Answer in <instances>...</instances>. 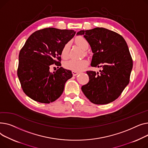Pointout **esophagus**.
Wrapping results in <instances>:
<instances>
[{
	"label": "esophagus",
	"mask_w": 148,
	"mask_h": 148,
	"mask_svg": "<svg viewBox=\"0 0 148 148\" xmlns=\"http://www.w3.org/2000/svg\"><path fill=\"white\" fill-rule=\"evenodd\" d=\"M79 73H80V72H76V71H72V74L73 76H76Z\"/></svg>",
	"instance_id": "34e87169"
}]
</instances>
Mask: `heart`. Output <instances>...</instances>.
<instances>
[{
	"instance_id": "obj_1",
	"label": "heart",
	"mask_w": 148,
	"mask_h": 148,
	"mask_svg": "<svg viewBox=\"0 0 148 148\" xmlns=\"http://www.w3.org/2000/svg\"><path fill=\"white\" fill-rule=\"evenodd\" d=\"M75 43L77 46H79L82 49L85 50L88 48V42L82 36L77 37L75 39ZM69 48H70V43H66L63 47L61 51V56L64 59H67L69 57ZM88 64V61L86 60H71L66 62L64 66L65 68L74 71H79L82 70Z\"/></svg>"
}]
</instances>
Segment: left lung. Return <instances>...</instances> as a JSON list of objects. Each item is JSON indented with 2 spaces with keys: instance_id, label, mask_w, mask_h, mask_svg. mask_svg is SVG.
<instances>
[{
  "instance_id": "1",
  "label": "left lung",
  "mask_w": 148,
  "mask_h": 148,
  "mask_svg": "<svg viewBox=\"0 0 148 148\" xmlns=\"http://www.w3.org/2000/svg\"><path fill=\"white\" fill-rule=\"evenodd\" d=\"M91 48V66L102 67L99 72L87 71L89 82L81 90L95 105L114 101L122 93L130 81L133 60L125 39L118 33L103 27L81 30Z\"/></svg>"
}]
</instances>
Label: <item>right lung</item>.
I'll list each match as a JSON object with an SVG mask.
<instances>
[{
    "mask_svg": "<svg viewBox=\"0 0 148 148\" xmlns=\"http://www.w3.org/2000/svg\"><path fill=\"white\" fill-rule=\"evenodd\" d=\"M75 33L73 30L45 28L34 32L26 40L19 54L17 75L24 92L30 99L49 103L62 94L72 72L60 67L52 73L49 67L61 66L62 49Z\"/></svg>",
    "mask_w": 148,
    "mask_h": 148,
    "instance_id": "1",
    "label": "right lung"
}]
</instances>
